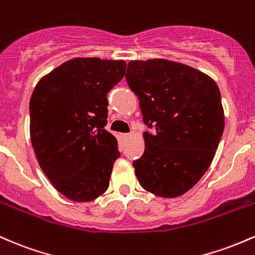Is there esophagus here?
<instances>
[{
  "label": "esophagus",
  "instance_id": "obj_1",
  "mask_svg": "<svg viewBox=\"0 0 255 255\" xmlns=\"http://www.w3.org/2000/svg\"><path fill=\"white\" fill-rule=\"evenodd\" d=\"M130 136H131V133H123L122 135V137L124 139H128V138H130Z\"/></svg>",
  "mask_w": 255,
  "mask_h": 255
}]
</instances>
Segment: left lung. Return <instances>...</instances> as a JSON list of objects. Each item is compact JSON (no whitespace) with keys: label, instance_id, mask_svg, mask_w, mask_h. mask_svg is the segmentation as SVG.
Masks as SVG:
<instances>
[{"label":"left lung","instance_id":"1","mask_svg":"<svg viewBox=\"0 0 255 255\" xmlns=\"http://www.w3.org/2000/svg\"><path fill=\"white\" fill-rule=\"evenodd\" d=\"M125 78L151 130L132 162L137 179L156 196H181L208 170L222 138L219 88L207 74L164 59L130 61Z\"/></svg>","mask_w":255,"mask_h":255}]
</instances>
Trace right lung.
Wrapping results in <instances>:
<instances>
[{"label":"right lung","mask_w":255,"mask_h":255,"mask_svg":"<svg viewBox=\"0 0 255 255\" xmlns=\"http://www.w3.org/2000/svg\"><path fill=\"white\" fill-rule=\"evenodd\" d=\"M123 60L76 58L37 83L30 135L39 166L67 199L95 200L110 185L118 141L108 132L107 94L122 81Z\"/></svg>","instance_id":"obj_1"}]
</instances>
